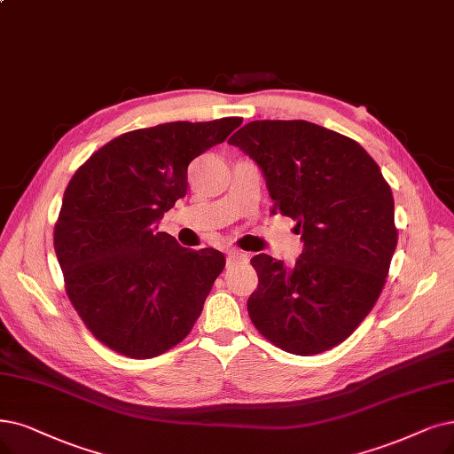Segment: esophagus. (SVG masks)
<instances>
[{"instance_id": "obj_1", "label": "esophagus", "mask_w": 454, "mask_h": 454, "mask_svg": "<svg viewBox=\"0 0 454 454\" xmlns=\"http://www.w3.org/2000/svg\"><path fill=\"white\" fill-rule=\"evenodd\" d=\"M246 257H247L246 253H242V251H239V249H231V251H227V264L231 266V264H234V262L244 261Z\"/></svg>"}]
</instances>
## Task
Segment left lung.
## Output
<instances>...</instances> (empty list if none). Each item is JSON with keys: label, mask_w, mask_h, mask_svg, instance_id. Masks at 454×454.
<instances>
[{"label": "left lung", "mask_w": 454, "mask_h": 454, "mask_svg": "<svg viewBox=\"0 0 454 454\" xmlns=\"http://www.w3.org/2000/svg\"><path fill=\"white\" fill-rule=\"evenodd\" d=\"M229 145L259 166L270 212L296 220L303 242L293 268L266 253L251 259V322L290 354L337 347L371 313L396 247L382 171L359 143L307 121H253Z\"/></svg>", "instance_id": "left-lung-1"}]
</instances>
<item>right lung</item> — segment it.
<instances>
[{
	"instance_id": "right-lung-1",
	"label": "right lung",
	"mask_w": 454,
	"mask_h": 454,
	"mask_svg": "<svg viewBox=\"0 0 454 454\" xmlns=\"http://www.w3.org/2000/svg\"><path fill=\"white\" fill-rule=\"evenodd\" d=\"M240 124L225 117L126 132L70 178L53 247L68 300L106 347L145 359L192 332L225 257L180 247L158 223L186 195L190 161Z\"/></svg>"
}]
</instances>
